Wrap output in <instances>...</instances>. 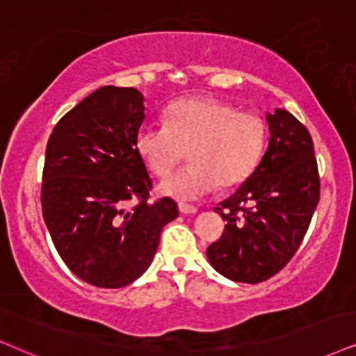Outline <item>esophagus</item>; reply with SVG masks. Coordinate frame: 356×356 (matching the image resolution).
<instances>
[{
    "mask_svg": "<svg viewBox=\"0 0 356 356\" xmlns=\"http://www.w3.org/2000/svg\"><path fill=\"white\" fill-rule=\"evenodd\" d=\"M179 210H181L182 213H186V215L197 213V207H193L191 204H184V202H181V204H179Z\"/></svg>",
    "mask_w": 356,
    "mask_h": 356,
    "instance_id": "1",
    "label": "esophagus"
}]
</instances>
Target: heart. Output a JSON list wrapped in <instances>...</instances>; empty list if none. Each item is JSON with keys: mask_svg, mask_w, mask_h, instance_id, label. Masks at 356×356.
<instances>
[{"mask_svg": "<svg viewBox=\"0 0 356 356\" xmlns=\"http://www.w3.org/2000/svg\"><path fill=\"white\" fill-rule=\"evenodd\" d=\"M268 139L266 121L217 98L174 102L164 124H146L136 134V149L152 174L164 177L186 159L191 165L169 175L159 191L174 199H199L215 186L228 191L250 177Z\"/></svg>", "mask_w": 356, "mask_h": 356, "instance_id": "1", "label": "heart"}]
</instances>
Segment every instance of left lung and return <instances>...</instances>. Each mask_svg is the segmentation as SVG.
Listing matches in <instances>:
<instances>
[{
  "label": "left lung",
  "instance_id": "1",
  "mask_svg": "<svg viewBox=\"0 0 356 356\" xmlns=\"http://www.w3.org/2000/svg\"><path fill=\"white\" fill-rule=\"evenodd\" d=\"M268 149L246 182L215 211L227 222L207 248L222 276L256 284L273 277L299 250L321 197V177L307 128L289 111L266 116Z\"/></svg>",
  "mask_w": 356,
  "mask_h": 356
}]
</instances>
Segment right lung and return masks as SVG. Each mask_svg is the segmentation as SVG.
I'll use <instances>...</instances> for the list:
<instances>
[{
  "mask_svg": "<svg viewBox=\"0 0 356 356\" xmlns=\"http://www.w3.org/2000/svg\"><path fill=\"white\" fill-rule=\"evenodd\" d=\"M143 102L133 87L98 88L58 120L46 147L40 204L54 246L75 276L105 289L149 268L164 225L179 215L172 199L149 202L136 149Z\"/></svg>",
  "mask_w": 356,
  "mask_h": 356,
  "instance_id": "obj_1",
  "label": "right lung"
}]
</instances>
